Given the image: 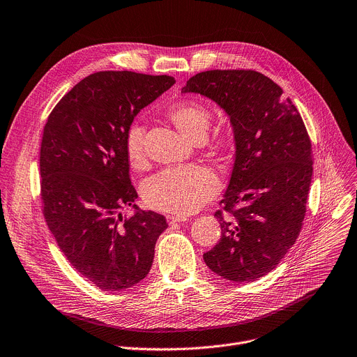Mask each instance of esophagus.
Returning a JSON list of instances; mask_svg holds the SVG:
<instances>
[{"mask_svg": "<svg viewBox=\"0 0 357 357\" xmlns=\"http://www.w3.org/2000/svg\"><path fill=\"white\" fill-rule=\"evenodd\" d=\"M188 220V215H183V214H168L167 215V221L169 225H174L176 222H183Z\"/></svg>", "mask_w": 357, "mask_h": 357, "instance_id": "1", "label": "esophagus"}]
</instances>
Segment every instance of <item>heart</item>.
<instances>
[{"instance_id":"obj_1","label":"heart","mask_w":357,"mask_h":357,"mask_svg":"<svg viewBox=\"0 0 357 357\" xmlns=\"http://www.w3.org/2000/svg\"><path fill=\"white\" fill-rule=\"evenodd\" d=\"M168 117L175 128L188 139L200 142L204 139L210 125V110L195 100L178 102L168 110ZM229 144L228 137H221L218 149ZM126 160L132 169L142 171L147 167L144 150V129L133 125L125 142ZM218 190L215 175L202 165H185L160 172L144 186L146 203L160 211L189 214L200 208Z\"/></svg>"}]
</instances>
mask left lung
Here are the masks:
<instances>
[{"mask_svg":"<svg viewBox=\"0 0 357 357\" xmlns=\"http://www.w3.org/2000/svg\"><path fill=\"white\" fill-rule=\"evenodd\" d=\"M229 117L235 143L231 178L220 202L221 238L203 255L218 276L254 282L272 272L300 234L312 178L311 142L283 89L252 70H210L186 82Z\"/></svg>","mask_w":357,"mask_h":357,"instance_id":"obj_1","label":"left lung"}]
</instances>
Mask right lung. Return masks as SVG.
I'll return each mask as SVG.
<instances>
[{
    "mask_svg": "<svg viewBox=\"0 0 357 357\" xmlns=\"http://www.w3.org/2000/svg\"><path fill=\"white\" fill-rule=\"evenodd\" d=\"M174 84L169 75L99 71L61 98L45 126L40 190L47 227L74 269L100 290L143 280L168 227L162 214L135 204L125 142L139 112ZM123 206L135 214L123 220Z\"/></svg>",
    "mask_w": 357,
    "mask_h": 357,
    "instance_id": "1",
    "label": "right lung"
}]
</instances>
